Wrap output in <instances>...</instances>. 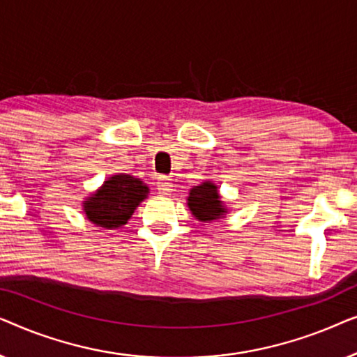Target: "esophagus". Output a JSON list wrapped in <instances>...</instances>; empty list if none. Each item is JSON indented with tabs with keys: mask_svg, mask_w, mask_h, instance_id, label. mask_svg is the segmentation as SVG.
I'll return each mask as SVG.
<instances>
[{
	"mask_svg": "<svg viewBox=\"0 0 357 357\" xmlns=\"http://www.w3.org/2000/svg\"><path fill=\"white\" fill-rule=\"evenodd\" d=\"M155 187H158V190L162 195H170L174 192L172 182H170V180L165 178V177H159L158 182H155Z\"/></svg>",
	"mask_w": 357,
	"mask_h": 357,
	"instance_id": "obj_1",
	"label": "esophagus"
}]
</instances>
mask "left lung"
Instances as JSON below:
<instances>
[{"mask_svg": "<svg viewBox=\"0 0 357 357\" xmlns=\"http://www.w3.org/2000/svg\"><path fill=\"white\" fill-rule=\"evenodd\" d=\"M187 206L190 213L193 214V218L203 224L221 221L229 213V208L222 202L218 185L211 180H204L197 187L190 188Z\"/></svg>", "mask_w": 357, "mask_h": 357, "instance_id": "1", "label": "left lung"}]
</instances>
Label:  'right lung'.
<instances>
[{"label":"right lung","instance_id":"add662e5","mask_svg":"<svg viewBox=\"0 0 357 357\" xmlns=\"http://www.w3.org/2000/svg\"><path fill=\"white\" fill-rule=\"evenodd\" d=\"M148 195L149 187L143 180L128 174H116L84 198L82 211L87 221L97 227L119 229L130 221Z\"/></svg>","mask_w":357,"mask_h":357}]
</instances>
